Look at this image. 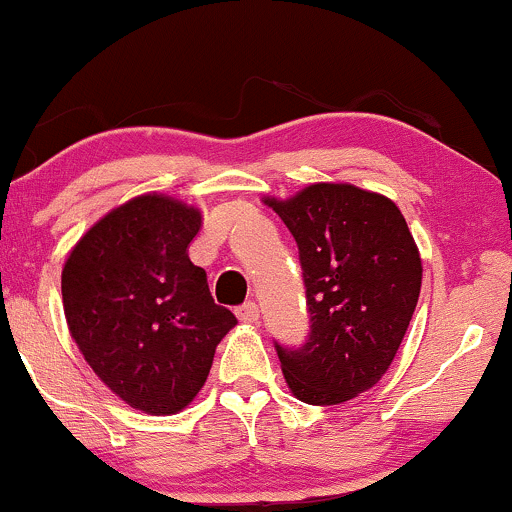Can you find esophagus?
<instances>
[{"mask_svg":"<svg viewBox=\"0 0 512 512\" xmlns=\"http://www.w3.org/2000/svg\"><path fill=\"white\" fill-rule=\"evenodd\" d=\"M237 318H239V323L254 325L256 320H258V306L254 304V301H249V304L239 306L237 308Z\"/></svg>","mask_w":512,"mask_h":512,"instance_id":"esophagus-1","label":"esophagus"}]
</instances>
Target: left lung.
<instances>
[{
    "instance_id": "left-lung-1",
    "label": "left lung",
    "mask_w": 512,
    "mask_h": 512,
    "mask_svg": "<svg viewBox=\"0 0 512 512\" xmlns=\"http://www.w3.org/2000/svg\"><path fill=\"white\" fill-rule=\"evenodd\" d=\"M299 246L311 334L282 349L287 387L311 406H337L375 387L403 342L422 285L418 244L384 194L315 182L266 197Z\"/></svg>"
}]
</instances>
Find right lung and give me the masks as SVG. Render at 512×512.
<instances>
[{
	"mask_svg": "<svg viewBox=\"0 0 512 512\" xmlns=\"http://www.w3.org/2000/svg\"><path fill=\"white\" fill-rule=\"evenodd\" d=\"M199 227V208L140 194L99 218L63 263L68 332L94 375L147 415L187 408L237 325L187 256Z\"/></svg>",
	"mask_w": 512,
	"mask_h": 512,
	"instance_id": "add662e5",
	"label": "right lung"
}]
</instances>
